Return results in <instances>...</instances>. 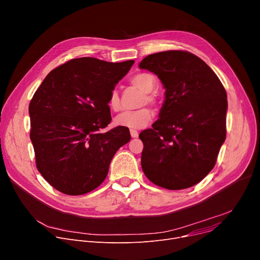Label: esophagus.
Instances as JSON below:
<instances>
[{"mask_svg":"<svg viewBox=\"0 0 260 260\" xmlns=\"http://www.w3.org/2000/svg\"><path fill=\"white\" fill-rule=\"evenodd\" d=\"M130 134L131 136L134 138V137H137L138 136V131L137 130H130Z\"/></svg>","mask_w":260,"mask_h":260,"instance_id":"esophagus-1","label":"esophagus"}]
</instances>
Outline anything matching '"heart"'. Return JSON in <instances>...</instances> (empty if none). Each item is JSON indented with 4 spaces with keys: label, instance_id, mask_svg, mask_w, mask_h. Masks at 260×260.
Wrapping results in <instances>:
<instances>
[{
    "label": "heart",
    "instance_id": "obj_1",
    "mask_svg": "<svg viewBox=\"0 0 260 260\" xmlns=\"http://www.w3.org/2000/svg\"><path fill=\"white\" fill-rule=\"evenodd\" d=\"M131 83L135 87L143 90L144 92H151L156 85V79L154 76L148 73L137 74L131 79ZM148 101L149 103L155 102V96L147 93L144 98V102ZM108 106L112 111H118L121 109V101L116 90H111L108 96ZM153 117V111L148 107H143L136 110L125 111L118 114L114 123L116 126L129 128L131 130H137L146 127Z\"/></svg>",
    "mask_w": 260,
    "mask_h": 260
}]
</instances>
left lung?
Wrapping results in <instances>:
<instances>
[{
    "instance_id": "1",
    "label": "left lung",
    "mask_w": 260,
    "mask_h": 260,
    "mask_svg": "<svg viewBox=\"0 0 260 260\" xmlns=\"http://www.w3.org/2000/svg\"><path fill=\"white\" fill-rule=\"evenodd\" d=\"M160 79L166 98L152 129L141 132L142 168L154 184L184 189L213 169L226 138V90L214 72L186 51L151 54L139 63Z\"/></svg>"
}]
</instances>
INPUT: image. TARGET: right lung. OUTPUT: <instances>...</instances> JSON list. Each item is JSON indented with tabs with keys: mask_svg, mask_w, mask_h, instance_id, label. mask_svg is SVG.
Returning <instances> with one entry per match:
<instances>
[{
	"mask_svg": "<svg viewBox=\"0 0 260 260\" xmlns=\"http://www.w3.org/2000/svg\"><path fill=\"white\" fill-rule=\"evenodd\" d=\"M133 63L72 59L35 91L29 114L36 168L57 190L80 196L96 188L115 152L130 141L128 128L101 130L111 122L109 93Z\"/></svg>",
	"mask_w": 260,
	"mask_h": 260,
	"instance_id": "add662e5",
	"label": "right lung"
}]
</instances>
